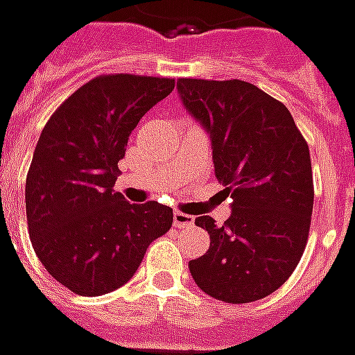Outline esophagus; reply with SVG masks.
I'll list each match as a JSON object with an SVG mask.
<instances>
[{
	"mask_svg": "<svg viewBox=\"0 0 355 355\" xmlns=\"http://www.w3.org/2000/svg\"><path fill=\"white\" fill-rule=\"evenodd\" d=\"M173 226H175V228H187V226H193V216L183 214L180 210H175V212H173Z\"/></svg>",
	"mask_w": 355,
	"mask_h": 355,
	"instance_id": "1",
	"label": "esophagus"
}]
</instances>
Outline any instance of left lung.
I'll return each instance as SVG.
<instances>
[{
    "label": "left lung",
    "mask_w": 355,
    "mask_h": 355,
    "mask_svg": "<svg viewBox=\"0 0 355 355\" xmlns=\"http://www.w3.org/2000/svg\"><path fill=\"white\" fill-rule=\"evenodd\" d=\"M178 92L210 135L216 180L232 199L222 226L195 218L210 248L189 261L193 280L226 304L263 300L305 251L315 195L309 146L290 110L251 83L180 79Z\"/></svg>",
    "instance_id": "1"
}]
</instances>
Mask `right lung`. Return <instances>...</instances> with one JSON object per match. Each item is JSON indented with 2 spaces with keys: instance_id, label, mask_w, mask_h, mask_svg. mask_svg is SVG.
I'll return each mask as SVG.
<instances>
[{
  "instance_id": "1",
  "label": "right lung",
  "mask_w": 355,
  "mask_h": 355,
  "mask_svg": "<svg viewBox=\"0 0 355 355\" xmlns=\"http://www.w3.org/2000/svg\"><path fill=\"white\" fill-rule=\"evenodd\" d=\"M173 87L166 77L100 75L44 125L24 187L28 234L44 268L75 294L125 284L172 228L170 207L131 205L114 185L131 131Z\"/></svg>"
}]
</instances>
